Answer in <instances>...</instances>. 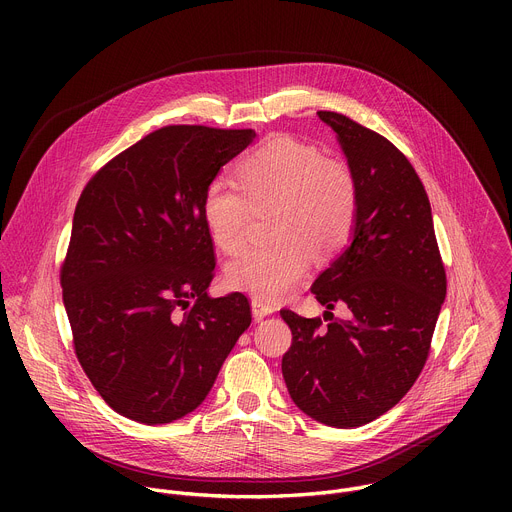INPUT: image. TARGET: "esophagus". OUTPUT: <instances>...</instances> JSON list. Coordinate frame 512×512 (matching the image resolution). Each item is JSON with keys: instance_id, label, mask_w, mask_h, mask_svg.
Here are the masks:
<instances>
[{"instance_id": "esophagus-1", "label": "esophagus", "mask_w": 512, "mask_h": 512, "mask_svg": "<svg viewBox=\"0 0 512 512\" xmlns=\"http://www.w3.org/2000/svg\"><path fill=\"white\" fill-rule=\"evenodd\" d=\"M251 310H253L255 320H261V318H265V316L273 314V312H275V306H273V304H269V302H265V300L255 298V300L251 302Z\"/></svg>"}]
</instances>
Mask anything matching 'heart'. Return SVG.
<instances>
[{"label": "heart", "mask_w": 512, "mask_h": 512, "mask_svg": "<svg viewBox=\"0 0 512 512\" xmlns=\"http://www.w3.org/2000/svg\"><path fill=\"white\" fill-rule=\"evenodd\" d=\"M235 180H212L200 214L210 241L225 253L245 243L253 208L273 206L267 245L245 249L227 265L231 287L259 300L294 289L320 259L342 251L356 227L358 184L352 170L316 145L277 135L243 156Z\"/></svg>", "instance_id": "heart-1"}]
</instances>
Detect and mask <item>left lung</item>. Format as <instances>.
Returning <instances> with one entry per match:
<instances>
[{
	"mask_svg": "<svg viewBox=\"0 0 512 512\" xmlns=\"http://www.w3.org/2000/svg\"><path fill=\"white\" fill-rule=\"evenodd\" d=\"M358 184L352 243L312 285L348 320L281 310L291 346L281 373L294 403L332 427H358L395 407L417 381L446 298V269L427 192L395 145L334 111H318Z\"/></svg>",
	"mask_w": 512,
	"mask_h": 512,
	"instance_id": "1",
	"label": "left lung"
}]
</instances>
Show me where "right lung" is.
I'll return each mask as SVG.
<instances>
[{"label": "right lung", "instance_id": "1", "mask_svg": "<svg viewBox=\"0 0 512 512\" xmlns=\"http://www.w3.org/2000/svg\"><path fill=\"white\" fill-rule=\"evenodd\" d=\"M253 129L166 125L85 186L60 285L77 358L105 403L139 423L194 411L251 324L247 296L210 298L204 188Z\"/></svg>", "mask_w": 512, "mask_h": 512}]
</instances>
